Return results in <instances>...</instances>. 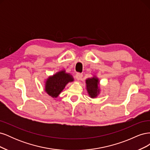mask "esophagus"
Listing matches in <instances>:
<instances>
[{
	"label": "esophagus",
	"instance_id": "esophagus-1",
	"mask_svg": "<svg viewBox=\"0 0 150 150\" xmlns=\"http://www.w3.org/2000/svg\"><path fill=\"white\" fill-rule=\"evenodd\" d=\"M76 79H77V80L79 81V80H81V79H82V78H83V74H81V73H79V72H78V73L76 74Z\"/></svg>",
	"mask_w": 150,
	"mask_h": 150
}]
</instances>
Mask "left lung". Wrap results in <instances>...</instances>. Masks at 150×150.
I'll return each mask as SVG.
<instances>
[{
	"label": "left lung",
	"instance_id": "left-lung-1",
	"mask_svg": "<svg viewBox=\"0 0 150 150\" xmlns=\"http://www.w3.org/2000/svg\"><path fill=\"white\" fill-rule=\"evenodd\" d=\"M85 83L89 96L93 99L98 97L101 92L100 87H99V79L98 77L94 75L91 78L86 79Z\"/></svg>",
	"mask_w": 150,
	"mask_h": 150
}]
</instances>
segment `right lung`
Returning a JSON list of instances; mask_svg holds the SVG:
<instances>
[{"label":"right lung","instance_id":"1","mask_svg":"<svg viewBox=\"0 0 150 150\" xmlns=\"http://www.w3.org/2000/svg\"><path fill=\"white\" fill-rule=\"evenodd\" d=\"M74 81L73 76L71 74L66 72L65 69L61 70L52 76H49L45 80L44 91L49 96L52 98H56L65 88L66 86Z\"/></svg>","mask_w":150,"mask_h":150}]
</instances>
